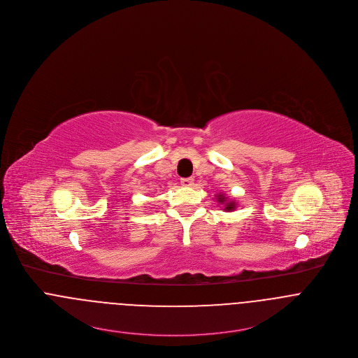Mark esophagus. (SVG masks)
Here are the masks:
<instances>
[{
    "mask_svg": "<svg viewBox=\"0 0 358 358\" xmlns=\"http://www.w3.org/2000/svg\"><path fill=\"white\" fill-rule=\"evenodd\" d=\"M180 183H182V186L190 187V186H193L194 179H193V178H183V179H180Z\"/></svg>",
    "mask_w": 358,
    "mask_h": 358,
    "instance_id": "esophagus-1",
    "label": "esophagus"
}]
</instances>
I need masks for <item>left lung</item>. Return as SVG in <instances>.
<instances>
[{
    "mask_svg": "<svg viewBox=\"0 0 358 358\" xmlns=\"http://www.w3.org/2000/svg\"><path fill=\"white\" fill-rule=\"evenodd\" d=\"M217 201H219V203H224V210H227V212L234 210V209H235V206H236V203H235L234 201L226 202V201H227V196L224 194L217 195Z\"/></svg>",
    "mask_w": 358,
    "mask_h": 358,
    "instance_id": "left-lung-1",
    "label": "left lung"
}]
</instances>
